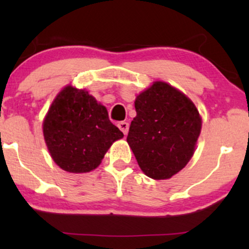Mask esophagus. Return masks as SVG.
<instances>
[{"instance_id": "1", "label": "esophagus", "mask_w": 249, "mask_h": 249, "mask_svg": "<svg viewBox=\"0 0 249 249\" xmlns=\"http://www.w3.org/2000/svg\"><path fill=\"white\" fill-rule=\"evenodd\" d=\"M118 127H119V130L124 133V136H126L130 125H128V123H126V122H121V123H118Z\"/></svg>"}]
</instances>
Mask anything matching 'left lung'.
Returning a JSON list of instances; mask_svg holds the SVG:
<instances>
[{"mask_svg": "<svg viewBox=\"0 0 249 249\" xmlns=\"http://www.w3.org/2000/svg\"><path fill=\"white\" fill-rule=\"evenodd\" d=\"M137 116L126 141L138 165L152 179H168L192 158L201 118L184 93L156 82L134 102Z\"/></svg>", "mask_w": 249, "mask_h": 249, "instance_id": "obj_1", "label": "left lung"}]
</instances>
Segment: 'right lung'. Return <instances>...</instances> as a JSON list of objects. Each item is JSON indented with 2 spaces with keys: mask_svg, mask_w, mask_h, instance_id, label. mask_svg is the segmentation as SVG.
<instances>
[{
  "mask_svg": "<svg viewBox=\"0 0 249 249\" xmlns=\"http://www.w3.org/2000/svg\"><path fill=\"white\" fill-rule=\"evenodd\" d=\"M43 133L53 161L67 172H90L113 142L124 137L105 107L87 91L68 87L49 108Z\"/></svg>",
  "mask_w": 249,
  "mask_h": 249,
  "instance_id": "obj_1",
  "label": "right lung"
}]
</instances>
